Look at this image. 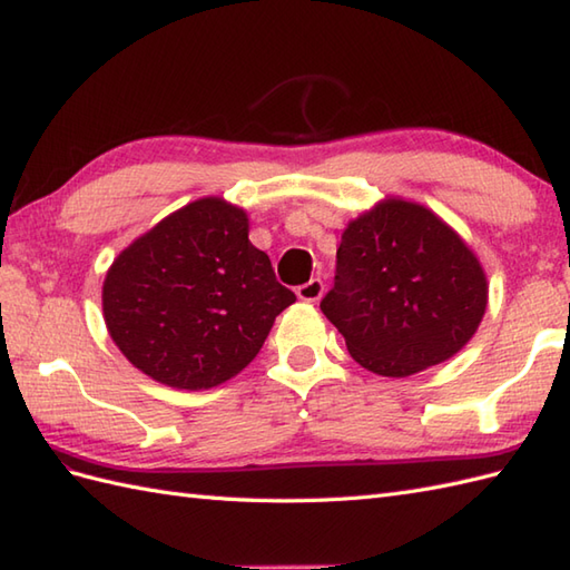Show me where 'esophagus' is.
<instances>
[{
    "label": "esophagus",
    "mask_w": 570,
    "mask_h": 570,
    "mask_svg": "<svg viewBox=\"0 0 570 570\" xmlns=\"http://www.w3.org/2000/svg\"><path fill=\"white\" fill-rule=\"evenodd\" d=\"M323 278H311V282H306V284H301V286H296V296L301 298V301H308V304H316V301L323 296Z\"/></svg>",
    "instance_id": "34e87169"
}]
</instances>
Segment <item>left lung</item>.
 Listing matches in <instances>:
<instances>
[{"instance_id": "8db88e82", "label": "left lung", "mask_w": 570, "mask_h": 570, "mask_svg": "<svg viewBox=\"0 0 570 570\" xmlns=\"http://www.w3.org/2000/svg\"><path fill=\"white\" fill-rule=\"evenodd\" d=\"M485 306L488 278L475 254L439 215L399 198L345 227L335 284L321 301L353 360L382 377L453 357Z\"/></svg>"}]
</instances>
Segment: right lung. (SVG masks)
Instances as JSON below:
<instances>
[{"label": "right lung", "instance_id": "obj_1", "mask_svg": "<svg viewBox=\"0 0 570 570\" xmlns=\"http://www.w3.org/2000/svg\"><path fill=\"white\" fill-rule=\"evenodd\" d=\"M247 213L200 198L112 262L105 323L122 355L176 390H210L257 357L274 318L296 301L249 242Z\"/></svg>", "mask_w": 570, "mask_h": 570}]
</instances>
